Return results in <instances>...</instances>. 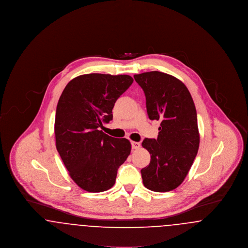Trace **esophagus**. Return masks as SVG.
<instances>
[{
	"mask_svg": "<svg viewBox=\"0 0 248 248\" xmlns=\"http://www.w3.org/2000/svg\"><path fill=\"white\" fill-rule=\"evenodd\" d=\"M131 145H132V149L133 150H138L140 148V142H131Z\"/></svg>",
	"mask_w": 248,
	"mask_h": 248,
	"instance_id": "obj_1",
	"label": "esophagus"
}]
</instances>
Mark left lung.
I'll return each instance as SVG.
<instances>
[{"instance_id": "obj_1", "label": "left lung", "mask_w": 248, "mask_h": 248, "mask_svg": "<svg viewBox=\"0 0 248 248\" xmlns=\"http://www.w3.org/2000/svg\"><path fill=\"white\" fill-rule=\"evenodd\" d=\"M134 78L145 93L149 118L160 122L157 140L142 142L151 154L150 165L141 169L143 184L157 192L170 191L183 182L198 153L195 105L186 85L172 75L149 71Z\"/></svg>"}]
</instances>
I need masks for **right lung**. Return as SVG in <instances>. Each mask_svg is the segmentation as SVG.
Instances as JSON below:
<instances>
[{"instance_id": "obj_1", "label": "right lung", "mask_w": 248, "mask_h": 248, "mask_svg": "<svg viewBox=\"0 0 248 248\" xmlns=\"http://www.w3.org/2000/svg\"><path fill=\"white\" fill-rule=\"evenodd\" d=\"M129 75L90 73L72 79L59 97L56 147L72 180L89 192L110 189L131 144L99 128L112 120V108L133 83Z\"/></svg>"}]
</instances>
